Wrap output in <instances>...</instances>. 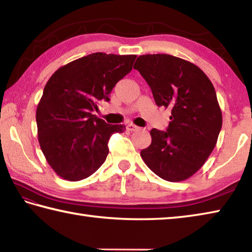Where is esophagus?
I'll use <instances>...</instances> for the list:
<instances>
[{
	"label": "esophagus",
	"instance_id": "34e87169",
	"mask_svg": "<svg viewBox=\"0 0 252 252\" xmlns=\"http://www.w3.org/2000/svg\"><path fill=\"white\" fill-rule=\"evenodd\" d=\"M126 130L127 131H139L140 127L136 126L135 125H132V123H130V125L126 126Z\"/></svg>",
	"mask_w": 252,
	"mask_h": 252
}]
</instances>
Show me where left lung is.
<instances>
[{"label": "left lung", "mask_w": 252, "mask_h": 252, "mask_svg": "<svg viewBox=\"0 0 252 252\" xmlns=\"http://www.w3.org/2000/svg\"><path fill=\"white\" fill-rule=\"evenodd\" d=\"M134 68L149 84L156 105L171 110L167 131L151 130L152 143L141 157L161 179H188L209 158L221 129L213 84L195 64L169 54L140 56Z\"/></svg>", "instance_id": "1"}]
</instances>
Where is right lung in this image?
<instances>
[{
  "label": "right lung",
  "instance_id": "right-lung-1",
  "mask_svg": "<svg viewBox=\"0 0 252 252\" xmlns=\"http://www.w3.org/2000/svg\"><path fill=\"white\" fill-rule=\"evenodd\" d=\"M134 54L96 52L61 66L49 78L36 111L38 141L48 164L68 181L83 180L105 162L113 133L123 125H108L93 115L100 100L132 70Z\"/></svg>",
  "mask_w": 252,
  "mask_h": 252
}]
</instances>
